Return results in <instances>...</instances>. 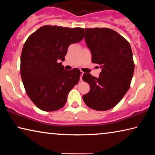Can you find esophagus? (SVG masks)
I'll return each mask as SVG.
<instances>
[{
  "label": "esophagus",
  "mask_w": 155,
  "mask_h": 155,
  "mask_svg": "<svg viewBox=\"0 0 155 155\" xmlns=\"http://www.w3.org/2000/svg\"><path fill=\"white\" fill-rule=\"evenodd\" d=\"M83 74H84V72L81 71V78H80L81 81L83 80V79H82V77H83Z\"/></svg>",
  "instance_id": "esophagus-1"
}]
</instances>
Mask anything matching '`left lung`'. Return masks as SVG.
I'll list each match as a JSON object with an SVG mask.
<instances>
[{
    "mask_svg": "<svg viewBox=\"0 0 155 155\" xmlns=\"http://www.w3.org/2000/svg\"><path fill=\"white\" fill-rule=\"evenodd\" d=\"M85 41L91 54V61L101 65L99 77L84 73L83 80L90 90L83 96L90 108L107 111L121 101L130 87L134 62L130 44L110 28H85Z\"/></svg>",
    "mask_w": 155,
    "mask_h": 155,
    "instance_id": "obj_1",
    "label": "left lung"
}]
</instances>
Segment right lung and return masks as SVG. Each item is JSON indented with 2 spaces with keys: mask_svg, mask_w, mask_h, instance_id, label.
Here are the masks:
<instances>
[{
  "mask_svg": "<svg viewBox=\"0 0 155 155\" xmlns=\"http://www.w3.org/2000/svg\"><path fill=\"white\" fill-rule=\"evenodd\" d=\"M84 29L46 25L28 37L20 57V74L27 95L39 109L54 111L66 103L70 91L80 79L78 68L66 70L70 44L83 40Z\"/></svg>",
  "mask_w": 155,
  "mask_h": 155,
  "instance_id": "right-lung-1",
  "label": "right lung"
}]
</instances>
